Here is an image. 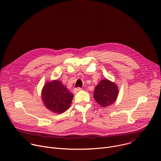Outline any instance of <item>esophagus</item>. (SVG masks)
<instances>
[{
    "instance_id": "1",
    "label": "esophagus",
    "mask_w": 161,
    "mask_h": 161,
    "mask_svg": "<svg viewBox=\"0 0 161 161\" xmlns=\"http://www.w3.org/2000/svg\"><path fill=\"white\" fill-rule=\"evenodd\" d=\"M82 90V89L80 87H77V88H75L74 90V93H77V92H79V91H80Z\"/></svg>"
}]
</instances>
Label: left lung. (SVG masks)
<instances>
[{
    "label": "left lung",
    "mask_w": 161,
    "mask_h": 161,
    "mask_svg": "<svg viewBox=\"0 0 161 161\" xmlns=\"http://www.w3.org/2000/svg\"><path fill=\"white\" fill-rule=\"evenodd\" d=\"M118 95L116 84L108 80H102L95 87L93 97L102 107H107L113 103Z\"/></svg>",
    "instance_id": "obj_1"
}]
</instances>
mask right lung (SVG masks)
<instances>
[{
  "label": "right lung",
  "instance_id": "right-lung-1",
  "mask_svg": "<svg viewBox=\"0 0 161 161\" xmlns=\"http://www.w3.org/2000/svg\"><path fill=\"white\" fill-rule=\"evenodd\" d=\"M42 98L45 106L48 110L54 113L61 114L69 108L74 95L61 82L54 80L45 84Z\"/></svg>",
  "mask_w": 161,
  "mask_h": 161
}]
</instances>
